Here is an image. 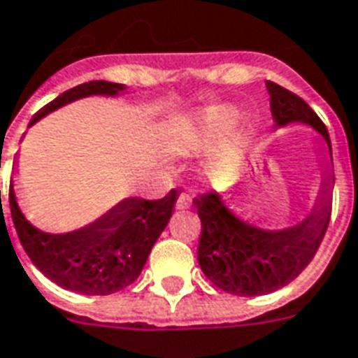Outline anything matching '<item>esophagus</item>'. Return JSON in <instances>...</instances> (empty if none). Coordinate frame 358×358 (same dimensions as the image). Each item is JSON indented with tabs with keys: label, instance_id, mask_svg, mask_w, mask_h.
Segmentation results:
<instances>
[{
	"label": "esophagus",
	"instance_id": "obj_1",
	"mask_svg": "<svg viewBox=\"0 0 358 358\" xmlns=\"http://www.w3.org/2000/svg\"><path fill=\"white\" fill-rule=\"evenodd\" d=\"M189 205H192V197L186 196V194H182V196L178 197V201H176V207H178V209H186Z\"/></svg>",
	"mask_w": 358,
	"mask_h": 358
}]
</instances>
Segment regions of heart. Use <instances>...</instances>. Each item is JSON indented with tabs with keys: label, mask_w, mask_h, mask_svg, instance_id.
Instances as JSON below:
<instances>
[{
	"label": "heart",
	"mask_w": 358,
	"mask_h": 358,
	"mask_svg": "<svg viewBox=\"0 0 358 358\" xmlns=\"http://www.w3.org/2000/svg\"><path fill=\"white\" fill-rule=\"evenodd\" d=\"M240 110L232 104H211L174 118L166 126L162 143L178 157H196L215 145L201 164L209 184L231 186L242 171V147L246 134L238 131Z\"/></svg>",
	"instance_id": "heart-1"
}]
</instances>
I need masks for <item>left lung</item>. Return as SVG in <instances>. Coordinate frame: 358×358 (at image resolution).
<instances>
[{
	"label": "left lung",
	"mask_w": 358,
	"mask_h": 358,
	"mask_svg": "<svg viewBox=\"0 0 358 358\" xmlns=\"http://www.w3.org/2000/svg\"><path fill=\"white\" fill-rule=\"evenodd\" d=\"M275 126L304 124L324 137L329 161H320V192L310 213L292 227L262 229L232 211L219 194L194 199L201 219L197 262L205 277L236 296H262L296 279L314 257L331 215L334 159L324 122L301 96L267 81ZM320 157V155H318Z\"/></svg>",
	"instance_id": "1"
}]
</instances>
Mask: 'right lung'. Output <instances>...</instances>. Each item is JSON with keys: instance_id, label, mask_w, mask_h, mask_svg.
I'll return each mask as SVG.
<instances>
[{"instance_id": "obj_1", "label": "right lung", "mask_w": 358, "mask_h": 358, "mask_svg": "<svg viewBox=\"0 0 358 358\" xmlns=\"http://www.w3.org/2000/svg\"><path fill=\"white\" fill-rule=\"evenodd\" d=\"M126 85L89 81L62 92L31 120L87 96H118ZM1 194V189H0ZM178 192L162 199L126 197L89 224L69 232H44L34 227L19 207L13 180L9 184V207L15 231L31 262L50 281L79 294H112L136 281L161 232L171 221Z\"/></svg>"}]
</instances>
